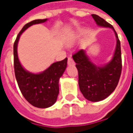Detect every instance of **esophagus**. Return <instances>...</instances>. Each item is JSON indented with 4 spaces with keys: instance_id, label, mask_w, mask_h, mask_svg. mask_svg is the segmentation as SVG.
<instances>
[{
    "instance_id": "1",
    "label": "esophagus",
    "mask_w": 133,
    "mask_h": 133,
    "mask_svg": "<svg viewBox=\"0 0 133 133\" xmlns=\"http://www.w3.org/2000/svg\"><path fill=\"white\" fill-rule=\"evenodd\" d=\"M68 64L69 65H75V62L73 61L72 58H68Z\"/></svg>"
}]
</instances>
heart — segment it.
Returning a JSON list of instances; mask_svg holds the SVG:
<instances>
[{"label": "heart", "instance_id": "heart-1", "mask_svg": "<svg viewBox=\"0 0 133 133\" xmlns=\"http://www.w3.org/2000/svg\"><path fill=\"white\" fill-rule=\"evenodd\" d=\"M77 35H78V34H77V33H74L73 35H71V36L70 37L69 40H68V41H69V43H71V42H72V40H73V39H74V38H75V37L77 36Z\"/></svg>", "mask_w": 133, "mask_h": 133}]
</instances>
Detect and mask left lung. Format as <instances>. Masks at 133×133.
<instances>
[{"label":"left lung","instance_id":"obj_1","mask_svg":"<svg viewBox=\"0 0 133 133\" xmlns=\"http://www.w3.org/2000/svg\"><path fill=\"white\" fill-rule=\"evenodd\" d=\"M92 17L100 27L110 28L114 31L116 47L110 62L104 65H97L90 61L83 49L72 55L78 71V84L81 92L89 101L98 102L108 98L116 88L122 70L120 42L112 25L98 15Z\"/></svg>","mask_w":133,"mask_h":133}]
</instances>
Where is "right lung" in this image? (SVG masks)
Instances as JSON below:
<instances>
[{"mask_svg": "<svg viewBox=\"0 0 133 133\" xmlns=\"http://www.w3.org/2000/svg\"><path fill=\"white\" fill-rule=\"evenodd\" d=\"M48 19H38L25 24L20 31L13 45L14 70L21 92L28 103L39 108H47L56 102L59 93V80L66 69L68 58L51 64L43 72H30L20 63L18 43L21 35L31 25L43 23Z\"/></svg>", "mask_w": 133, "mask_h": 133, "instance_id": "obj_1", "label": "right lung"}]
</instances>
